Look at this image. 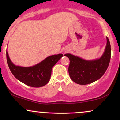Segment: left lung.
Wrapping results in <instances>:
<instances>
[{"label":"left lung","instance_id":"obj_1","mask_svg":"<svg viewBox=\"0 0 120 120\" xmlns=\"http://www.w3.org/2000/svg\"><path fill=\"white\" fill-rule=\"evenodd\" d=\"M107 38V45L104 53L99 59L86 60L71 53L64 56L69 59L68 71L73 82L79 85H87L98 80L108 68L111 55L109 41Z\"/></svg>","mask_w":120,"mask_h":120}]
</instances>
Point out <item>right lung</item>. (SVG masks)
Returning <instances> with one entry per match:
<instances>
[{
  "label": "right lung",
  "mask_w": 120,
  "mask_h": 120,
  "mask_svg": "<svg viewBox=\"0 0 120 120\" xmlns=\"http://www.w3.org/2000/svg\"><path fill=\"white\" fill-rule=\"evenodd\" d=\"M7 60L9 69L19 81L33 87H41L47 84L51 75L52 69L63 56L62 53L49 56L34 66L29 67L15 65L7 50Z\"/></svg>",
  "instance_id": "obj_1"
}]
</instances>
